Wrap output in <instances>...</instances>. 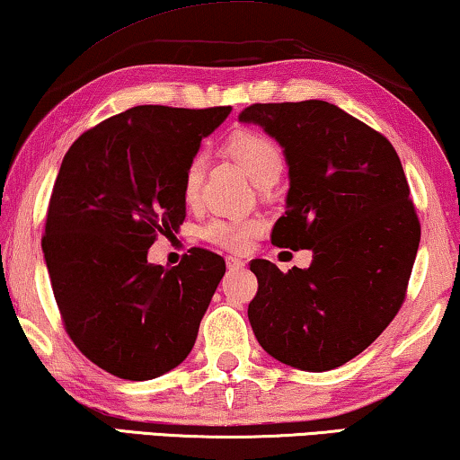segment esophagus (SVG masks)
I'll return each instance as SVG.
<instances>
[{
  "instance_id": "esophagus-1",
  "label": "esophagus",
  "mask_w": 460,
  "mask_h": 460,
  "mask_svg": "<svg viewBox=\"0 0 460 460\" xmlns=\"http://www.w3.org/2000/svg\"><path fill=\"white\" fill-rule=\"evenodd\" d=\"M245 266V262L243 260H239V258H233V256H229L227 258V269L233 272V270H242Z\"/></svg>"
}]
</instances>
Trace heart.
I'll list each match as a JSON object with an SVG mask.
<instances>
[{
	"label": "heart",
	"instance_id": "b5f03b06",
	"mask_svg": "<svg viewBox=\"0 0 460 460\" xmlns=\"http://www.w3.org/2000/svg\"><path fill=\"white\" fill-rule=\"evenodd\" d=\"M225 155H229L243 173L253 183L264 186L274 183L279 175L283 173L285 156L283 150L272 140L269 134L260 129L243 128L235 129L227 140L223 142ZM202 156H191L181 175V196L188 204H194L200 194L202 183ZM264 227V221L260 217H231V218H212L202 229V235L207 242L218 245V248L229 252H243L248 248L250 239L258 235Z\"/></svg>",
	"mask_w": 460,
	"mask_h": 460
}]
</instances>
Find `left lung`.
I'll use <instances>...</instances> for the list:
<instances>
[{
    "label": "left lung",
    "mask_w": 460,
    "mask_h": 460,
    "mask_svg": "<svg viewBox=\"0 0 460 460\" xmlns=\"http://www.w3.org/2000/svg\"><path fill=\"white\" fill-rule=\"evenodd\" d=\"M239 119L285 148L291 188L270 239L312 250L310 269L252 260V331L274 359L339 367L380 337L407 296L421 225L399 155L380 132L326 101L256 102Z\"/></svg>",
    "instance_id": "1"
}]
</instances>
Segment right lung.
Segmentation results:
<instances>
[{"label": "right lung", "instance_id": "1", "mask_svg": "<svg viewBox=\"0 0 460 460\" xmlns=\"http://www.w3.org/2000/svg\"><path fill=\"white\" fill-rule=\"evenodd\" d=\"M231 107L140 105L86 129L61 161L43 245L67 337L123 380L180 366L225 274L191 248L173 269L148 264L159 235L186 218L181 175Z\"/></svg>", "mask_w": 460, "mask_h": 460}]
</instances>
